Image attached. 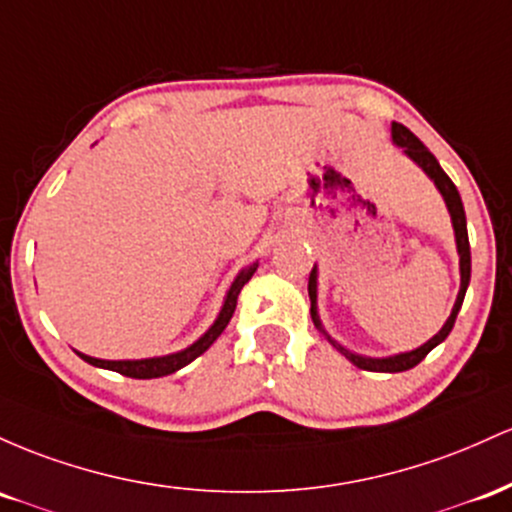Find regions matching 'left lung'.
<instances>
[{
	"label": "left lung",
	"mask_w": 512,
	"mask_h": 512,
	"mask_svg": "<svg viewBox=\"0 0 512 512\" xmlns=\"http://www.w3.org/2000/svg\"><path fill=\"white\" fill-rule=\"evenodd\" d=\"M392 142L396 147L404 149V154L411 159V162H416L423 171H426V176L435 183V188L440 191L442 200H445L447 212H450V220H452V229H455V244H457V254H459V292H457V300H455V307H452L450 317H447L445 324H442V329L435 333L430 341H426L423 346H418L413 350H406V353L387 355V358H367V355H358V353H353V350L343 348L341 343L333 341L329 333H326L324 326H321L319 309H317V278H319V273H317V266H314L312 273H309V300H312L314 326H317V329L324 333L326 341H329L331 346L338 350V353L346 355L350 363H353L355 367H360V370H370V372H404V370H411V367H416L423 358H426L430 350H433L435 346H440V343L445 341L447 336H450L452 326H455L459 309H462L464 295H467L469 278H472V251H469L467 215H464V205H462V198H459L457 186L450 181V176L442 171V166L438 164V159L433 157V152H430V149L423 145V142L418 140V137L413 135L409 128H406V125L392 123Z\"/></svg>",
	"instance_id": "1"
}]
</instances>
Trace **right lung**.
Listing matches in <instances>:
<instances>
[{
	"instance_id": "obj_1",
	"label": "right lung",
	"mask_w": 512,
	"mask_h": 512,
	"mask_svg": "<svg viewBox=\"0 0 512 512\" xmlns=\"http://www.w3.org/2000/svg\"><path fill=\"white\" fill-rule=\"evenodd\" d=\"M256 268H258V261L249 263V266H246V268H241V271L237 273V278H234V283L229 285V290H227V295H225V302H222L220 314H217V319L212 321L210 329L205 331L203 336L198 338V341L191 343V346L179 350V353L159 355V358H142V360H101V358H91V355L79 353V350H77V355L82 360H86V363H89V365L103 367V370L120 372V375L135 377V380H154V377L171 375V372L181 370V367H186L188 363H193V360L198 358V355H203L205 350H208L212 343L217 341V336H220V333L227 329L229 319H232L234 309H237V297H239L241 287L249 283L251 275L256 273Z\"/></svg>"
}]
</instances>
